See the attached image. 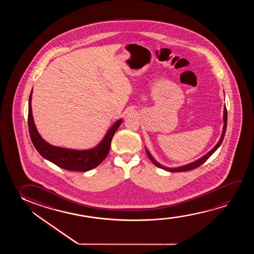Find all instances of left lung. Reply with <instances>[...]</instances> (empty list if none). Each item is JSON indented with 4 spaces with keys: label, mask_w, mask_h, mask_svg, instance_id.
<instances>
[{
    "label": "left lung",
    "mask_w": 254,
    "mask_h": 254,
    "mask_svg": "<svg viewBox=\"0 0 254 254\" xmlns=\"http://www.w3.org/2000/svg\"><path fill=\"white\" fill-rule=\"evenodd\" d=\"M223 119H224V126H223L222 134H221V137H220V139H219V142L216 144V146H214L211 151H209L208 153L205 154L204 156L201 157L200 159H198V160L194 161V162H191V163L188 164V165H185V166H181V167L170 168V167H164V166H162L161 164L159 163V162H157L155 159L151 155V153H149V151L146 148V154H147V156L149 158L150 160H151V161H152V162H153L156 167L162 168L164 170L169 171V172H172V173L187 172V171L195 169V168H197V167H199V166H201L202 164L205 162V161L207 160V159H208L209 157L211 156L212 153H214L216 150L219 148V146H220V145H221V143H222L224 137H225V134H226V126H227V110H226V107L224 108V117H223Z\"/></svg>",
    "instance_id": "left-lung-1"
}]
</instances>
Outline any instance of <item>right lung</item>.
<instances>
[{
	"label": "right lung",
	"instance_id": "add662e5",
	"mask_svg": "<svg viewBox=\"0 0 254 254\" xmlns=\"http://www.w3.org/2000/svg\"><path fill=\"white\" fill-rule=\"evenodd\" d=\"M33 91V90H32ZM32 91L28 100V124L29 135L35 149L46 160L56 164L63 169L78 172H87L97 167L108 155L111 146L113 136L122 124L123 120L120 119L112 126L104 138L97 146L87 150H74L63 148L61 146H53L47 142L40 135L35 125L32 115Z\"/></svg>",
	"mask_w": 254,
	"mask_h": 254
}]
</instances>
